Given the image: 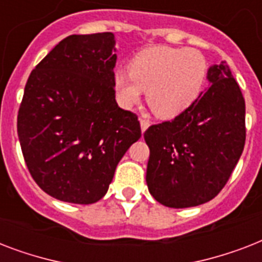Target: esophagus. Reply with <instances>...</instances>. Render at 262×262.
Segmentation results:
<instances>
[{
  "label": "esophagus",
  "instance_id": "34e87169",
  "mask_svg": "<svg viewBox=\"0 0 262 262\" xmlns=\"http://www.w3.org/2000/svg\"><path fill=\"white\" fill-rule=\"evenodd\" d=\"M140 126H141V132H145L149 127V121H147L145 118H141L140 119Z\"/></svg>",
  "mask_w": 262,
  "mask_h": 262
}]
</instances>
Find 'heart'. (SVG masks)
Wrapping results in <instances>:
<instances>
[{
  "instance_id": "1",
  "label": "heart",
  "mask_w": 262,
  "mask_h": 262,
  "mask_svg": "<svg viewBox=\"0 0 262 262\" xmlns=\"http://www.w3.org/2000/svg\"><path fill=\"white\" fill-rule=\"evenodd\" d=\"M207 75V59L199 50L155 46L132 58L129 73L115 72L113 83L122 107L139 103L145 91L152 111L159 118L171 119L199 99Z\"/></svg>"
}]
</instances>
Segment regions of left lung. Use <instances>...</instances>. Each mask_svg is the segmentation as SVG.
I'll return each instance as SVG.
<instances>
[{
    "mask_svg": "<svg viewBox=\"0 0 262 262\" xmlns=\"http://www.w3.org/2000/svg\"><path fill=\"white\" fill-rule=\"evenodd\" d=\"M211 87L171 122L144 133L148 190L170 208L197 207L219 194L245 147V99L226 61L208 69Z\"/></svg>",
    "mask_w": 262,
    "mask_h": 262,
    "instance_id": "1",
    "label": "left lung"
}]
</instances>
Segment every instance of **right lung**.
<instances>
[{
  "label": "right lung",
  "instance_id": "add662e5",
  "mask_svg": "<svg viewBox=\"0 0 262 262\" xmlns=\"http://www.w3.org/2000/svg\"><path fill=\"white\" fill-rule=\"evenodd\" d=\"M113 32L71 35L31 72L17 115L27 167L47 194L94 204L119 160L141 137L133 113L115 102Z\"/></svg>",
  "mask_w": 262,
  "mask_h": 262
}]
</instances>
